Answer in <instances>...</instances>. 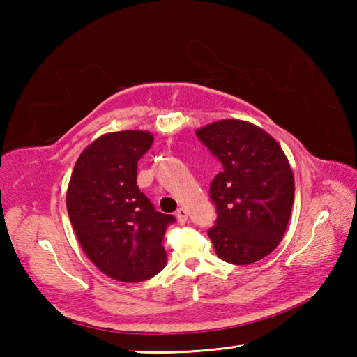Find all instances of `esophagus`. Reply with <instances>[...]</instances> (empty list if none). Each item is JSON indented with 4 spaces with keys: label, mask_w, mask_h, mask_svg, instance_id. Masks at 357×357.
<instances>
[{
    "label": "esophagus",
    "mask_w": 357,
    "mask_h": 357,
    "mask_svg": "<svg viewBox=\"0 0 357 357\" xmlns=\"http://www.w3.org/2000/svg\"><path fill=\"white\" fill-rule=\"evenodd\" d=\"M176 218H178V221H179L181 224H184V222H187V219H188V211H187L185 208H183V207H181V208L178 210V213H176Z\"/></svg>",
    "instance_id": "34e87169"
}]
</instances>
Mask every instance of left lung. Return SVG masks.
I'll use <instances>...</instances> for the list:
<instances>
[{
	"label": "left lung",
	"instance_id": "1",
	"mask_svg": "<svg viewBox=\"0 0 357 357\" xmlns=\"http://www.w3.org/2000/svg\"><path fill=\"white\" fill-rule=\"evenodd\" d=\"M222 162L210 185L216 255L234 265L261 261L282 241L294 201L291 165L278 141L242 119H221L196 130Z\"/></svg>",
	"mask_w": 357,
	"mask_h": 357
}]
</instances>
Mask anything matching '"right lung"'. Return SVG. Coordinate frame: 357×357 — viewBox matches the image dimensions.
<instances>
[{"instance_id":"1","label":"right lung","mask_w":357,"mask_h":357,"mask_svg":"<svg viewBox=\"0 0 357 357\" xmlns=\"http://www.w3.org/2000/svg\"><path fill=\"white\" fill-rule=\"evenodd\" d=\"M151 142L146 130L100 136L82 150L67 187V211L81 248L121 282H142L167 265L162 239L174 218L156 211L136 185L138 161Z\"/></svg>"}]
</instances>
